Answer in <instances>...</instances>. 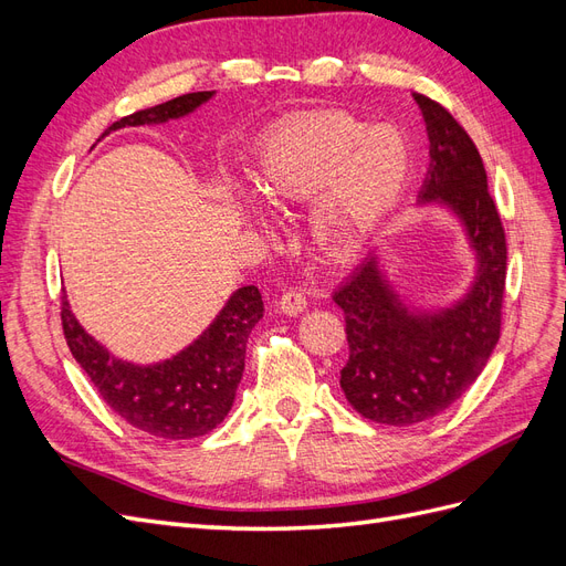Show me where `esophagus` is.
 <instances>
[{
    "label": "esophagus",
    "instance_id": "34e87169",
    "mask_svg": "<svg viewBox=\"0 0 566 566\" xmlns=\"http://www.w3.org/2000/svg\"><path fill=\"white\" fill-rule=\"evenodd\" d=\"M279 310L283 314H290V316L304 312L306 310V295L300 293V290H295V287L285 290V293L281 295V300H279Z\"/></svg>",
    "mask_w": 566,
    "mask_h": 566
}]
</instances>
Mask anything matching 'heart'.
<instances>
[{
    "label": "heart",
    "instance_id": "heart-1",
    "mask_svg": "<svg viewBox=\"0 0 566 566\" xmlns=\"http://www.w3.org/2000/svg\"><path fill=\"white\" fill-rule=\"evenodd\" d=\"M399 132L347 111L287 119L260 150L256 186L273 208H302L318 198L314 233L323 250L349 254L401 198L410 175Z\"/></svg>",
    "mask_w": 566,
    "mask_h": 566
}]
</instances>
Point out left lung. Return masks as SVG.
<instances>
[{
	"label": "left lung",
	"instance_id": "obj_1",
	"mask_svg": "<svg viewBox=\"0 0 566 566\" xmlns=\"http://www.w3.org/2000/svg\"><path fill=\"white\" fill-rule=\"evenodd\" d=\"M430 134V172L422 200H441L462 217L479 252L468 300L434 316H410L375 262L337 285L349 361L339 370L347 401L364 418L408 427L453 406L484 370L503 325L507 276L505 229L489 191L482 156L458 119L434 98L416 94Z\"/></svg>",
	"mask_w": 566,
	"mask_h": 566
}]
</instances>
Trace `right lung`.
Listing matches in <instances>:
<instances>
[{"label": "right lung", "instance_id": "right-lung-1", "mask_svg": "<svg viewBox=\"0 0 566 566\" xmlns=\"http://www.w3.org/2000/svg\"><path fill=\"white\" fill-rule=\"evenodd\" d=\"M212 92L184 94L160 106L136 111L119 117L104 136L119 127L165 123L198 108ZM264 316L260 290L245 285L219 312L214 323L191 347L172 361L158 366H132L117 361L98 342L84 333L61 297V325L75 361L87 373L115 413L134 430L156 439H196L212 432L233 406L238 382L245 370V345L254 323Z\"/></svg>", "mask_w": 566, "mask_h": 566}]
</instances>
